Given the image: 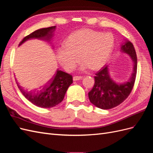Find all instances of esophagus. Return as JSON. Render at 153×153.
Masks as SVG:
<instances>
[{"mask_svg": "<svg viewBox=\"0 0 153 153\" xmlns=\"http://www.w3.org/2000/svg\"><path fill=\"white\" fill-rule=\"evenodd\" d=\"M82 79V76H73V80L74 81H76V80H79Z\"/></svg>", "mask_w": 153, "mask_h": 153, "instance_id": "34e87169", "label": "esophagus"}]
</instances>
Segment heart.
<instances>
[{"label":"heart","mask_w":153,"mask_h":153,"mask_svg":"<svg viewBox=\"0 0 153 153\" xmlns=\"http://www.w3.org/2000/svg\"><path fill=\"white\" fill-rule=\"evenodd\" d=\"M115 38L110 33L92 29H82L73 32L56 50L57 57L66 70L72 71L82 60L81 70L91 68L98 69L108 62L113 52Z\"/></svg>","instance_id":"obj_1"}]
</instances>
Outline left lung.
I'll return each instance as SVG.
<instances>
[{
    "instance_id": "left-lung-1",
    "label": "left lung",
    "mask_w": 153,
    "mask_h": 153,
    "mask_svg": "<svg viewBox=\"0 0 153 153\" xmlns=\"http://www.w3.org/2000/svg\"><path fill=\"white\" fill-rule=\"evenodd\" d=\"M121 50L130 55L133 62V73L129 79L123 83L115 82L110 77L107 66L96 73L94 85L88 95L91 102L100 108L110 109L122 103L130 94L135 84L137 70L135 48L130 41H126L122 45Z\"/></svg>"
}]
</instances>
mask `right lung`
<instances>
[{
    "label": "right lung",
    "instance_id": "1",
    "mask_svg": "<svg viewBox=\"0 0 153 153\" xmlns=\"http://www.w3.org/2000/svg\"><path fill=\"white\" fill-rule=\"evenodd\" d=\"M55 29V26H53L36 30L25 36L19 45L32 38L50 40ZM72 83V75L57 69L52 79L38 91H26L18 85L17 82L16 84L22 94L32 104L41 108H52L63 100L69 86Z\"/></svg>",
    "mask_w": 153,
    "mask_h": 153
}]
</instances>
